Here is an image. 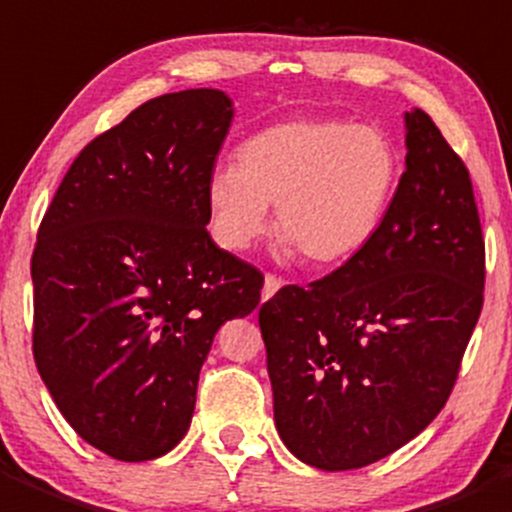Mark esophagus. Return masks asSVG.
Returning <instances> with one entry per match:
<instances>
[{
  "label": "esophagus",
  "instance_id": "34e87169",
  "mask_svg": "<svg viewBox=\"0 0 512 512\" xmlns=\"http://www.w3.org/2000/svg\"><path fill=\"white\" fill-rule=\"evenodd\" d=\"M282 287V280L275 275H265V285H262V300H270L277 290Z\"/></svg>",
  "mask_w": 512,
  "mask_h": 512
}]
</instances>
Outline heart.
<instances>
[{
	"label": "heart",
	"instance_id": "b5f03b06",
	"mask_svg": "<svg viewBox=\"0 0 512 512\" xmlns=\"http://www.w3.org/2000/svg\"><path fill=\"white\" fill-rule=\"evenodd\" d=\"M403 162L377 127L335 117L275 122L247 137L235 167H220L205 190L217 245L245 252L265 235L267 207L285 252L330 267L355 257L380 230Z\"/></svg>",
	"mask_w": 512,
	"mask_h": 512
}]
</instances>
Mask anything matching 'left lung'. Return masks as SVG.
I'll list each match as a JSON object with an SVG mask.
<instances>
[{"label": "left lung", "instance_id": "8db88e82", "mask_svg": "<svg viewBox=\"0 0 512 512\" xmlns=\"http://www.w3.org/2000/svg\"><path fill=\"white\" fill-rule=\"evenodd\" d=\"M380 230L332 275L260 307L275 425L295 458L355 470L443 410L483 310L485 242L468 167L423 109Z\"/></svg>", "mask_w": 512, "mask_h": 512}]
</instances>
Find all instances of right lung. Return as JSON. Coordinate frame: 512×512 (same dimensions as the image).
Masks as SVG:
<instances>
[{"mask_svg":"<svg viewBox=\"0 0 512 512\" xmlns=\"http://www.w3.org/2000/svg\"><path fill=\"white\" fill-rule=\"evenodd\" d=\"M232 117L220 89L140 104L79 152L39 225L34 362L74 433L114 460L185 438L215 332L260 302V270L207 232Z\"/></svg>","mask_w":512,"mask_h":512,"instance_id":"add662e5","label":"right lung"}]
</instances>
